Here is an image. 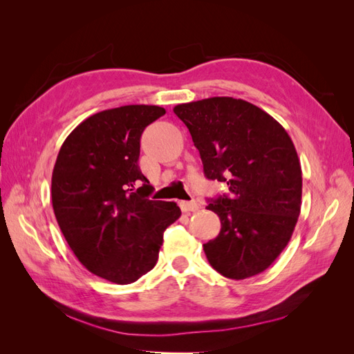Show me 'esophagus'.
<instances>
[{
    "label": "esophagus",
    "mask_w": 354,
    "mask_h": 354,
    "mask_svg": "<svg viewBox=\"0 0 354 354\" xmlns=\"http://www.w3.org/2000/svg\"><path fill=\"white\" fill-rule=\"evenodd\" d=\"M180 208H181V211H185V212H190V211L194 212V211H198L201 208V205L196 201H181Z\"/></svg>",
    "instance_id": "1"
}]
</instances>
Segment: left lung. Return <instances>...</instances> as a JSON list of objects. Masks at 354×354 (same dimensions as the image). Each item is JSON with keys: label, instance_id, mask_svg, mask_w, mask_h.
<instances>
[{"label": "left lung", "instance_id": "8db88e82", "mask_svg": "<svg viewBox=\"0 0 354 354\" xmlns=\"http://www.w3.org/2000/svg\"><path fill=\"white\" fill-rule=\"evenodd\" d=\"M203 174L227 183L229 195L211 199L221 230L203 243L212 269L229 279L264 272L285 250L301 209V165L291 137L255 104L209 97L177 104Z\"/></svg>", "mask_w": 354, "mask_h": 354}]
</instances>
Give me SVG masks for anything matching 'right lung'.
I'll use <instances>...</instances> for the list:
<instances>
[{
	"mask_svg": "<svg viewBox=\"0 0 354 354\" xmlns=\"http://www.w3.org/2000/svg\"><path fill=\"white\" fill-rule=\"evenodd\" d=\"M165 115L151 104L94 113L63 142L51 177L59 227L88 272L127 285L152 270L165 229L181 211L152 201L137 160L145 128Z\"/></svg>",
	"mask_w": 354,
	"mask_h": 354,
	"instance_id": "obj_1",
	"label": "right lung"
}]
</instances>
